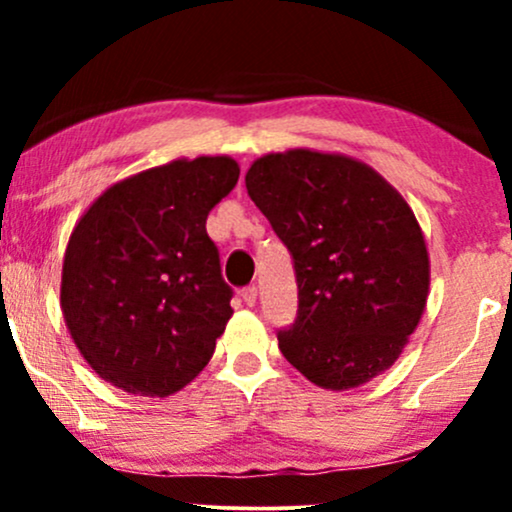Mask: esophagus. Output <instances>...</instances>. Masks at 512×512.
<instances>
[{"label":"esophagus","instance_id":"esophagus-1","mask_svg":"<svg viewBox=\"0 0 512 512\" xmlns=\"http://www.w3.org/2000/svg\"><path fill=\"white\" fill-rule=\"evenodd\" d=\"M240 296H243V301L248 305H255L257 303V286L255 284L245 286V289H240Z\"/></svg>","mask_w":512,"mask_h":512}]
</instances>
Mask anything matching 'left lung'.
Listing matches in <instances>:
<instances>
[{"instance_id":"1","label":"left lung","mask_w":512,"mask_h":512,"mask_svg":"<svg viewBox=\"0 0 512 512\" xmlns=\"http://www.w3.org/2000/svg\"><path fill=\"white\" fill-rule=\"evenodd\" d=\"M245 187L296 269V322L276 334L286 361L325 390L390 368L424 315L431 279L404 197L366 163L310 149L257 158Z\"/></svg>"}]
</instances>
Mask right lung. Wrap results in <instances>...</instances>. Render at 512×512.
Returning <instances> with one entry per match:
<instances>
[{
  "label": "right lung",
  "instance_id": "obj_1",
  "mask_svg": "<svg viewBox=\"0 0 512 512\" xmlns=\"http://www.w3.org/2000/svg\"><path fill=\"white\" fill-rule=\"evenodd\" d=\"M228 156L178 158L115 182L74 226L60 303L105 383L168 397L209 363L231 320L209 211L236 187Z\"/></svg>",
  "mask_w": 512,
  "mask_h": 512
}]
</instances>
